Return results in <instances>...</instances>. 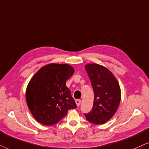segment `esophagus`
I'll use <instances>...</instances> for the list:
<instances>
[{"mask_svg": "<svg viewBox=\"0 0 149 149\" xmlns=\"http://www.w3.org/2000/svg\"><path fill=\"white\" fill-rule=\"evenodd\" d=\"M75 103H76L77 107H79V104H80V103H81V100H79V99L75 100Z\"/></svg>", "mask_w": 149, "mask_h": 149, "instance_id": "esophagus-1", "label": "esophagus"}]
</instances>
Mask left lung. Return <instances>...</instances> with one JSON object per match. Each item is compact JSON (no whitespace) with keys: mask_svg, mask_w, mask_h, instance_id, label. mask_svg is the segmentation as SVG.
<instances>
[{"mask_svg":"<svg viewBox=\"0 0 149 149\" xmlns=\"http://www.w3.org/2000/svg\"><path fill=\"white\" fill-rule=\"evenodd\" d=\"M95 98L93 107L88 113L84 114L90 122L103 124L116 113L121 100V89L114 75L105 67L96 63L85 65Z\"/></svg>","mask_w":149,"mask_h":149,"instance_id":"obj_1","label":"left lung"}]
</instances>
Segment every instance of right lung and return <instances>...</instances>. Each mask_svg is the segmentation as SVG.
<instances>
[{
	"label": "right lung",
	"mask_w": 149,
	"mask_h": 149,
	"mask_svg": "<svg viewBox=\"0 0 149 149\" xmlns=\"http://www.w3.org/2000/svg\"><path fill=\"white\" fill-rule=\"evenodd\" d=\"M74 73V68L68 64L50 63L32 77L26 97L29 109L37 121L45 125L55 124L69 110L76 108L66 86V81Z\"/></svg>",
	"instance_id": "obj_1"
}]
</instances>
